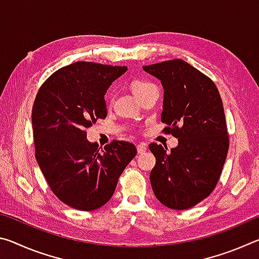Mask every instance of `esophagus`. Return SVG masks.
<instances>
[{
	"label": "esophagus",
	"instance_id": "esophagus-1",
	"mask_svg": "<svg viewBox=\"0 0 259 259\" xmlns=\"http://www.w3.org/2000/svg\"><path fill=\"white\" fill-rule=\"evenodd\" d=\"M146 150H147V145L145 143H142V144H139V145H137V152L139 153V154L145 153Z\"/></svg>",
	"mask_w": 259,
	"mask_h": 259
}]
</instances>
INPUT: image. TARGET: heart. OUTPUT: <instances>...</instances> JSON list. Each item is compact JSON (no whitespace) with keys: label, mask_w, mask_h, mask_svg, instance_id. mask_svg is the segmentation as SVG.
I'll return each instance as SVG.
<instances>
[{"label":"heart","mask_w":259,"mask_h":259,"mask_svg":"<svg viewBox=\"0 0 259 259\" xmlns=\"http://www.w3.org/2000/svg\"><path fill=\"white\" fill-rule=\"evenodd\" d=\"M130 89L136 97L138 99H142L143 97H145L150 91L156 89V87L153 84V83L145 80H134L130 82Z\"/></svg>","instance_id":"heart-1"}]
</instances>
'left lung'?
I'll use <instances>...</instances> for the list:
<instances>
[{
  "label": "left lung",
  "instance_id": "obj_1",
  "mask_svg": "<svg viewBox=\"0 0 259 259\" xmlns=\"http://www.w3.org/2000/svg\"><path fill=\"white\" fill-rule=\"evenodd\" d=\"M164 89L161 121L164 134L178 138L166 152L150 144L156 163L150 179L156 199L165 207L185 210L211 194L229 152L222 98L211 78L182 59L143 66Z\"/></svg>",
  "mask_w": 259,
  "mask_h": 259
}]
</instances>
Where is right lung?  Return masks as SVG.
I'll list each match as a JSON object with an SVG mask.
<instances>
[{
    "instance_id": "1",
    "label": "right lung",
    "mask_w": 259,
    "mask_h": 259,
    "mask_svg": "<svg viewBox=\"0 0 259 259\" xmlns=\"http://www.w3.org/2000/svg\"><path fill=\"white\" fill-rule=\"evenodd\" d=\"M125 71V66L77 61L48 77L35 97V157L52 193L74 209L90 211L107 203L137 154L129 142L113 140L102 148L87 140V128L107 115L108 87Z\"/></svg>"
}]
</instances>
